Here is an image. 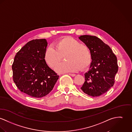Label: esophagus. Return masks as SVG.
<instances>
[{
    "label": "esophagus",
    "mask_w": 132,
    "mask_h": 132,
    "mask_svg": "<svg viewBox=\"0 0 132 132\" xmlns=\"http://www.w3.org/2000/svg\"><path fill=\"white\" fill-rule=\"evenodd\" d=\"M69 75H70L71 76H72V77H74L75 76H76V74H72V73H69L68 74Z\"/></svg>",
    "instance_id": "1"
}]
</instances>
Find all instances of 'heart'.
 Segmentation results:
<instances>
[{"label": "heart", "instance_id": "b5f03b06", "mask_svg": "<svg viewBox=\"0 0 132 132\" xmlns=\"http://www.w3.org/2000/svg\"><path fill=\"white\" fill-rule=\"evenodd\" d=\"M54 47L46 49L44 59L46 64L53 69L64 56L66 61L62 62L57 67L56 71L58 73L78 71L80 68L84 69L90 63L91 54L89 47L74 38L63 37L54 43Z\"/></svg>", "mask_w": 132, "mask_h": 132}]
</instances>
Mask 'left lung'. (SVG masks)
I'll return each mask as SVG.
<instances>
[{"instance_id": "8db88e82", "label": "left lung", "mask_w": 132, "mask_h": 132, "mask_svg": "<svg viewBox=\"0 0 132 132\" xmlns=\"http://www.w3.org/2000/svg\"><path fill=\"white\" fill-rule=\"evenodd\" d=\"M79 39L89 47L92 59L89 70L84 74L85 81L81 90L89 96H100L114 83L118 71L117 57L109 46L97 37L83 35Z\"/></svg>"}]
</instances>
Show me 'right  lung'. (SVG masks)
Masks as SVG:
<instances>
[{
    "label": "right lung",
    "instance_id": "1",
    "mask_svg": "<svg viewBox=\"0 0 132 132\" xmlns=\"http://www.w3.org/2000/svg\"><path fill=\"white\" fill-rule=\"evenodd\" d=\"M47 45L46 39L29 42L16 53L12 65L16 86L33 97L41 98L48 94L59 77L44 60Z\"/></svg>",
    "mask_w": 132,
    "mask_h": 132
}]
</instances>
